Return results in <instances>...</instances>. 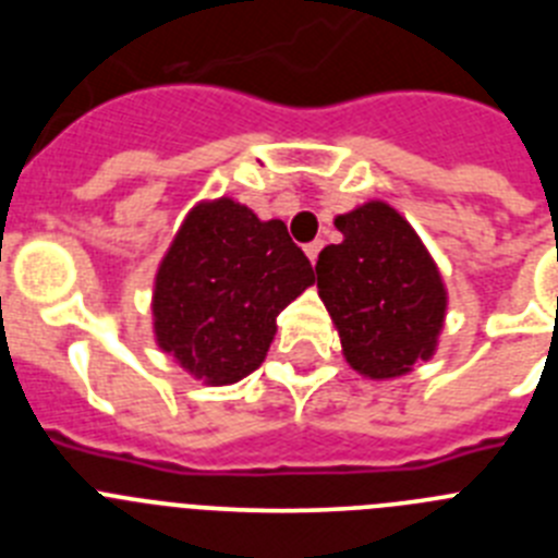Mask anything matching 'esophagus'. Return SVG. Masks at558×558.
<instances>
[{
	"instance_id": "esophagus-1",
	"label": "esophagus",
	"mask_w": 558,
	"mask_h": 558,
	"mask_svg": "<svg viewBox=\"0 0 558 558\" xmlns=\"http://www.w3.org/2000/svg\"><path fill=\"white\" fill-rule=\"evenodd\" d=\"M322 248H324V240H313V243L304 245V254L310 256V263L315 265V259H318V254H322Z\"/></svg>"
}]
</instances>
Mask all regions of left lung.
<instances>
[{"mask_svg": "<svg viewBox=\"0 0 558 558\" xmlns=\"http://www.w3.org/2000/svg\"><path fill=\"white\" fill-rule=\"evenodd\" d=\"M343 234L318 254V295L349 366L397 379L436 354L447 288L436 259L391 204L368 201L335 218Z\"/></svg>", "mask_w": 558, "mask_h": 558, "instance_id": "1", "label": "left lung"}]
</instances>
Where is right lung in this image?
<instances>
[{"instance_id": "obj_1", "label": "right lung", "mask_w": 558, "mask_h": 558, "mask_svg": "<svg viewBox=\"0 0 558 558\" xmlns=\"http://www.w3.org/2000/svg\"><path fill=\"white\" fill-rule=\"evenodd\" d=\"M315 282L282 220L234 198L192 206L153 282V335L186 374L231 386L263 366L276 315Z\"/></svg>"}]
</instances>
